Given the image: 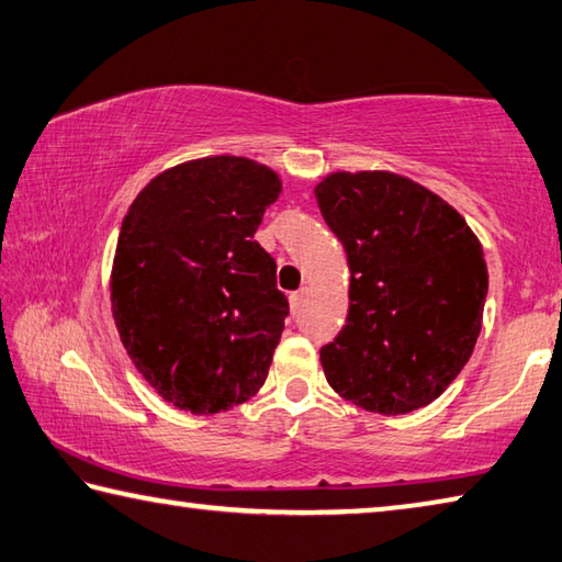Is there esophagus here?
I'll return each mask as SVG.
<instances>
[{"mask_svg":"<svg viewBox=\"0 0 562 562\" xmlns=\"http://www.w3.org/2000/svg\"><path fill=\"white\" fill-rule=\"evenodd\" d=\"M310 288H307V284H304V288L302 290H297V292H292V297H290V302H292V307L294 310H297V307H302V304H304V300H307L310 297Z\"/></svg>","mask_w":562,"mask_h":562,"instance_id":"34e87169","label":"esophagus"}]
</instances>
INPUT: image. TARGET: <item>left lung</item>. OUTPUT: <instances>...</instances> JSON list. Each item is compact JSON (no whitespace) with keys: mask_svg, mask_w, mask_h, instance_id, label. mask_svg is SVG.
Masks as SVG:
<instances>
[{"mask_svg":"<svg viewBox=\"0 0 562 562\" xmlns=\"http://www.w3.org/2000/svg\"><path fill=\"white\" fill-rule=\"evenodd\" d=\"M316 203L349 260V314L322 346L326 381L369 413L437 401L482 331V243L442 196L385 169L331 171Z\"/></svg>","mask_w":562,"mask_h":562,"instance_id":"obj_1","label":"left lung"}]
</instances>
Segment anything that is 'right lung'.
<instances>
[{
  "label": "right lung",
  "mask_w": 562,
  "mask_h": 562,
  "mask_svg": "<svg viewBox=\"0 0 562 562\" xmlns=\"http://www.w3.org/2000/svg\"><path fill=\"white\" fill-rule=\"evenodd\" d=\"M280 191L255 159H189L151 179L122 221L112 319L142 379L183 413L231 411L268 379L290 307L252 236Z\"/></svg>",
  "instance_id": "1"
}]
</instances>
